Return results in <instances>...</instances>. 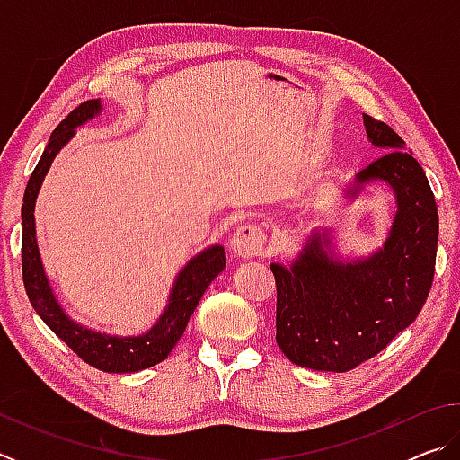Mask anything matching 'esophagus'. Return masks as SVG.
<instances>
[{
	"instance_id": "esophagus-1",
	"label": "esophagus",
	"mask_w": 460,
	"mask_h": 460,
	"mask_svg": "<svg viewBox=\"0 0 460 460\" xmlns=\"http://www.w3.org/2000/svg\"><path fill=\"white\" fill-rule=\"evenodd\" d=\"M263 245H266V233L258 225L247 223L233 233L229 249L239 258H255V255H261Z\"/></svg>"
}]
</instances>
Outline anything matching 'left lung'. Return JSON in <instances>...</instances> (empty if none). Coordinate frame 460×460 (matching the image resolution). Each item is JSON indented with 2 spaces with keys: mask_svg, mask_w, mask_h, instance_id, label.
Wrapping results in <instances>:
<instances>
[{
  "mask_svg": "<svg viewBox=\"0 0 460 460\" xmlns=\"http://www.w3.org/2000/svg\"><path fill=\"white\" fill-rule=\"evenodd\" d=\"M369 142L381 158L345 186L355 199L365 184L384 182L395 215L381 247L342 258L332 233L314 229L298 255L270 263L276 276V342L300 367L342 373L376 357L416 321L430 292L438 245V211L422 166L406 142L363 113Z\"/></svg>",
  "mask_w": 460,
  "mask_h": 460,
  "instance_id": "1",
  "label": "left lung"
}]
</instances>
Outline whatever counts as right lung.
I'll return each mask as SVG.
<instances>
[{
    "mask_svg": "<svg viewBox=\"0 0 460 460\" xmlns=\"http://www.w3.org/2000/svg\"><path fill=\"white\" fill-rule=\"evenodd\" d=\"M101 111H103L101 99H91L76 107L66 119H62L60 126L52 131L49 146H46L42 158L38 160L34 172L30 176L24 192V205H22V274H24L26 294L38 316L83 361L107 373H136L164 361L176 347L202 294L225 270V249L223 245L215 243L189 260V263L178 271L158 321L142 334L118 337V334L93 331L76 323L62 308L52 290L50 279L46 276L40 249H38L34 219L36 199L57 154L71 142L76 128L97 118Z\"/></svg>",
    "mask_w": 460,
    "mask_h": 460,
    "instance_id": "obj_1",
    "label": "right lung"
}]
</instances>
